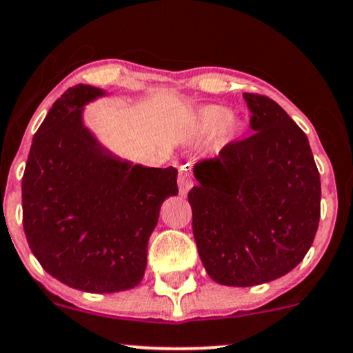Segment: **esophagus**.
<instances>
[{
    "label": "esophagus",
    "mask_w": 353,
    "mask_h": 353,
    "mask_svg": "<svg viewBox=\"0 0 353 353\" xmlns=\"http://www.w3.org/2000/svg\"><path fill=\"white\" fill-rule=\"evenodd\" d=\"M192 185H194V174H192V166L187 163L179 169V192L185 195Z\"/></svg>",
    "instance_id": "obj_1"
}]
</instances>
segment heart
Returning a JSON list of instances; mask_svg holds the SVG:
<instances>
[{
    "label": "heart",
    "instance_id": "1",
    "mask_svg": "<svg viewBox=\"0 0 353 353\" xmlns=\"http://www.w3.org/2000/svg\"><path fill=\"white\" fill-rule=\"evenodd\" d=\"M199 119H200V123H202L205 128L218 130V128L225 127V125L230 122L231 112L226 109V107H221V105H205L200 109Z\"/></svg>",
    "mask_w": 353,
    "mask_h": 353
}]
</instances>
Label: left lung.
<instances>
[{"label": "left lung", "instance_id": "obj_1", "mask_svg": "<svg viewBox=\"0 0 353 353\" xmlns=\"http://www.w3.org/2000/svg\"><path fill=\"white\" fill-rule=\"evenodd\" d=\"M254 135L194 166L187 195L199 256L220 285L252 287L288 274L313 244L321 179L305 132L275 101L244 94Z\"/></svg>", "mask_w": 353, "mask_h": 353}]
</instances>
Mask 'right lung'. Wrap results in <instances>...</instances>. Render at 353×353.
Returning <instances> with one entry per match:
<instances>
[{
    "label": "right lung",
    "mask_w": 353,
    "mask_h": 353,
    "mask_svg": "<svg viewBox=\"0 0 353 353\" xmlns=\"http://www.w3.org/2000/svg\"><path fill=\"white\" fill-rule=\"evenodd\" d=\"M104 89L78 84L58 97L30 146L22 177V225L40 265L71 288L137 287L177 169L146 168L104 148L83 122Z\"/></svg>",
    "instance_id": "1"
}]
</instances>
